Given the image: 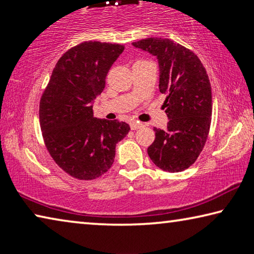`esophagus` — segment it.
I'll use <instances>...</instances> for the list:
<instances>
[{"label":"esophagus","mask_w":254,"mask_h":254,"mask_svg":"<svg viewBox=\"0 0 254 254\" xmlns=\"http://www.w3.org/2000/svg\"><path fill=\"white\" fill-rule=\"evenodd\" d=\"M130 127H131L132 130H137V128H141V127H143V123H140V122H135V121H133V122H131V123H130Z\"/></svg>","instance_id":"esophagus-1"}]
</instances>
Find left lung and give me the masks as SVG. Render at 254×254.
I'll use <instances>...</instances> for the list:
<instances>
[{"mask_svg":"<svg viewBox=\"0 0 254 254\" xmlns=\"http://www.w3.org/2000/svg\"><path fill=\"white\" fill-rule=\"evenodd\" d=\"M132 45L156 56L159 89L166 95L162 107L169 119L166 130L153 128L156 139L148 154L162 170L183 171L198 158L209 132L212 89L207 72L192 51L169 39L148 38Z\"/></svg>","mask_w":254,"mask_h":254,"instance_id":"1","label":"left lung"}]
</instances>
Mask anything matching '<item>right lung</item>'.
Segmentation results:
<instances>
[{"label":"right lung","instance_id":"1","mask_svg":"<svg viewBox=\"0 0 254 254\" xmlns=\"http://www.w3.org/2000/svg\"><path fill=\"white\" fill-rule=\"evenodd\" d=\"M124 47L85 41L62 56L42 94L40 127L55 162L71 177L92 180L113 165L115 147L130 127L94 118L93 103L105 87L111 66Z\"/></svg>","mask_w":254,"mask_h":254}]
</instances>
